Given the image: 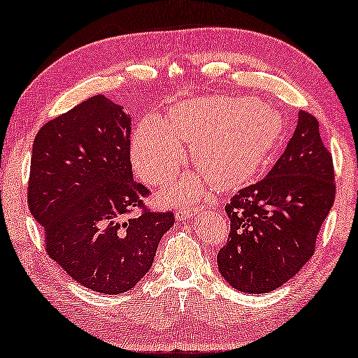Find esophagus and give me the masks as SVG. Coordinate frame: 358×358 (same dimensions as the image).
<instances>
[{
  "label": "esophagus",
  "instance_id": "esophagus-1",
  "mask_svg": "<svg viewBox=\"0 0 358 358\" xmlns=\"http://www.w3.org/2000/svg\"><path fill=\"white\" fill-rule=\"evenodd\" d=\"M196 211H200V208H189V206L179 208V210L176 211V217H178L179 221H184V219L194 217V214H195Z\"/></svg>",
  "mask_w": 358,
  "mask_h": 358
}]
</instances>
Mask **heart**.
Instances as JSON below:
<instances>
[{"label":"heart","instance_id":"b5f03b06","mask_svg":"<svg viewBox=\"0 0 358 358\" xmlns=\"http://www.w3.org/2000/svg\"><path fill=\"white\" fill-rule=\"evenodd\" d=\"M283 133L282 113L255 99H194L173 107L163 120L147 118L137 126L131 162L147 184L163 185L185 162L182 144H190L192 163L200 174L187 176L164 194L169 201H180L200 196L208 182L219 190L252 182Z\"/></svg>","mask_w":358,"mask_h":358}]
</instances>
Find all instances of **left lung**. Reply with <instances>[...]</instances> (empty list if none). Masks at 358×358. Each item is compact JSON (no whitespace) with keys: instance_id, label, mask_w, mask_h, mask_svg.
Masks as SVG:
<instances>
[{"instance_id":"left-lung-1","label":"left lung","mask_w":358,"mask_h":358,"mask_svg":"<svg viewBox=\"0 0 358 358\" xmlns=\"http://www.w3.org/2000/svg\"><path fill=\"white\" fill-rule=\"evenodd\" d=\"M334 189L333 158L317 118L301 110L287 150L271 173L225 206L230 234L217 252L225 282L241 293L261 294L293 278L313 255Z\"/></svg>"}]
</instances>
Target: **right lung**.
Returning <instances> with one entry per match:
<instances>
[{
  "label": "right lung",
  "instance_id": "obj_1",
  "mask_svg": "<svg viewBox=\"0 0 358 358\" xmlns=\"http://www.w3.org/2000/svg\"><path fill=\"white\" fill-rule=\"evenodd\" d=\"M131 117L92 96L48 122L33 142L29 206L46 251L96 293H126L150 271L173 213L144 210L148 195L129 160Z\"/></svg>",
  "mask_w": 358,
  "mask_h": 358
}]
</instances>
